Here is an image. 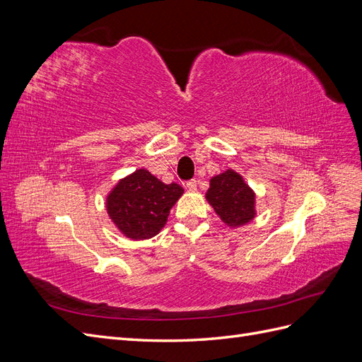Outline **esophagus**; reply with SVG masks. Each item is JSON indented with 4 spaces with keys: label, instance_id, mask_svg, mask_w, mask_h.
<instances>
[{
    "label": "esophagus",
    "instance_id": "34e87169",
    "mask_svg": "<svg viewBox=\"0 0 362 362\" xmlns=\"http://www.w3.org/2000/svg\"><path fill=\"white\" fill-rule=\"evenodd\" d=\"M185 187H187L190 192H193V190H196V187H198V181L190 180V181H187V184H185Z\"/></svg>",
    "mask_w": 362,
    "mask_h": 362
}]
</instances>
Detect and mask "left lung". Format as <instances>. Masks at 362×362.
I'll use <instances>...</instances> for the list:
<instances>
[{
    "label": "left lung",
    "mask_w": 362,
    "mask_h": 362,
    "mask_svg": "<svg viewBox=\"0 0 362 362\" xmlns=\"http://www.w3.org/2000/svg\"><path fill=\"white\" fill-rule=\"evenodd\" d=\"M205 199L214 208L221 221L231 228L243 226L257 216L255 192L245 182L242 175L233 169L210 180Z\"/></svg>",
    "instance_id": "1"
}]
</instances>
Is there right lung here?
<instances>
[{"label":"right lung","instance_id":"obj_1","mask_svg":"<svg viewBox=\"0 0 362 362\" xmlns=\"http://www.w3.org/2000/svg\"><path fill=\"white\" fill-rule=\"evenodd\" d=\"M180 184H164L146 169H137L119 180L107 194L108 217L125 237L146 240L157 235L168 222L170 208L181 198Z\"/></svg>","mask_w":362,"mask_h":362}]
</instances>
